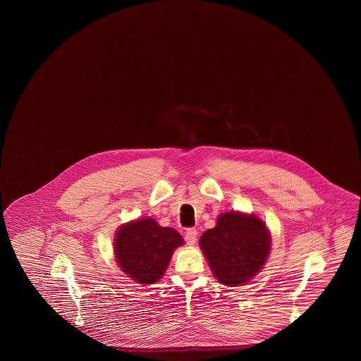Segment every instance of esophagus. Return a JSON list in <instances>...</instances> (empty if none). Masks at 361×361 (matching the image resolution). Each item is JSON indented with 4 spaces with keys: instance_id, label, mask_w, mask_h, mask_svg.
Wrapping results in <instances>:
<instances>
[{
    "instance_id": "esophagus-1",
    "label": "esophagus",
    "mask_w": 361,
    "mask_h": 361,
    "mask_svg": "<svg viewBox=\"0 0 361 361\" xmlns=\"http://www.w3.org/2000/svg\"><path fill=\"white\" fill-rule=\"evenodd\" d=\"M197 238V230L196 228H188L185 231V240L188 242V245H195Z\"/></svg>"
}]
</instances>
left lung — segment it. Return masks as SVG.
Instances as JSON below:
<instances>
[{"label":"left lung","mask_w":361,"mask_h":361,"mask_svg":"<svg viewBox=\"0 0 361 361\" xmlns=\"http://www.w3.org/2000/svg\"><path fill=\"white\" fill-rule=\"evenodd\" d=\"M200 249L219 283L237 287L252 280L271 253V234L257 215L224 212L200 237Z\"/></svg>","instance_id":"left-lung-1"}]
</instances>
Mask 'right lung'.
<instances>
[{"mask_svg":"<svg viewBox=\"0 0 361 361\" xmlns=\"http://www.w3.org/2000/svg\"><path fill=\"white\" fill-rule=\"evenodd\" d=\"M114 243L121 271L137 284H154L184 240L172 227H161L153 218H142L121 224Z\"/></svg>","mask_w":361,"mask_h":361,"instance_id":"obj_1","label":"right lung"}]
</instances>
